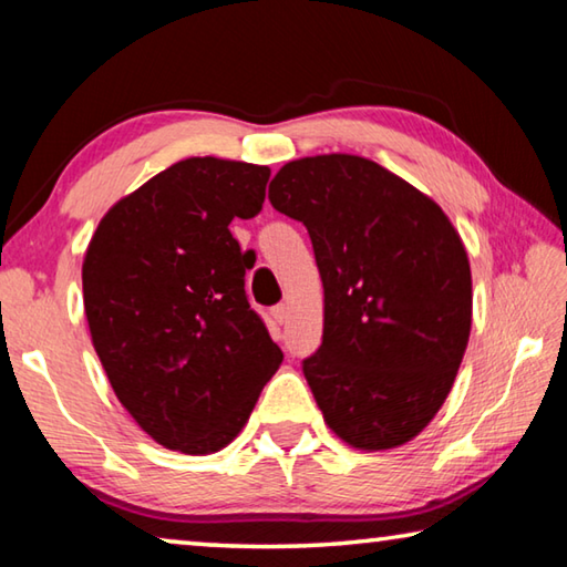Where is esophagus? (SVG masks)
<instances>
[{
	"label": "esophagus",
	"instance_id": "obj_1",
	"mask_svg": "<svg viewBox=\"0 0 567 567\" xmlns=\"http://www.w3.org/2000/svg\"><path fill=\"white\" fill-rule=\"evenodd\" d=\"M270 315H272V320H275V322H280V324H282V322L287 320V305H275L272 310H270Z\"/></svg>",
	"mask_w": 567,
	"mask_h": 567
}]
</instances>
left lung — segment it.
Masks as SVG:
<instances>
[{"mask_svg":"<svg viewBox=\"0 0 567 567\" xmlns=\"http://www.w3.org/2000/svg\"><path fill=\"white\" fill-rule=\"evenodd\" d=\"M270 203L307 227L324 328L302 372L324 422L360 450L415 437L443 405L467 348L473 282L443 209L378 162H287Z\"/></svg>","mask_w":567,"mask_h":567,"instance_id":"1","label":"left lung"}]
</instances>
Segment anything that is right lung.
I'll return each instance as SVG.
<instances>
[{
	"label": "right lung",
	"instance_id": "1",
	"mask_svg": "<svg viewBox=\"0 0 567 567\" xmlns=\"http://www.w3.org/2000/svg\"><path fill=\"white\" fill-rule=\"evenodd\" d=\"M270 169L189 157L120 199L82 265L84 312L114 395L159 445L225 447L282 362L245 292L255 252L229 233L260 215Z\"/></svg>",
	"mask_w": 567,
	"mask_h": 567
}]
</instances>
